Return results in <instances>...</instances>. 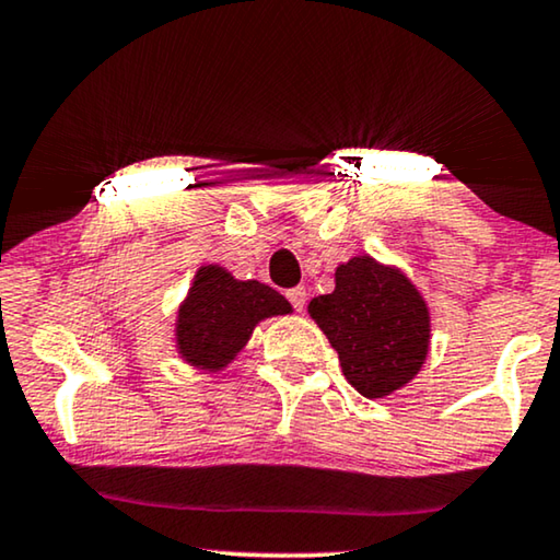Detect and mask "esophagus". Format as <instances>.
Masks as SVG:
<instances>
[{"mask_svg": "<svg viewBox=\"0 0 560 560\" xmlns=\"http://www.w3.org/2000/svg\"><path fill=\"white\" fill-rule=\"evenodd\" d=\"M287 299H289L291 306H294L296 312H302V310H304V304H306V289H304V287H294V289H289V291H287Z\"/></svg>", "mask_w": 560, "mask_h": 560, "instance_id": "34e87169", "label": "esophagus"}]
</instances>
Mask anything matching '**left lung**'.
I'll return each mask as SVG.
<instances>
[{
  "label": "left lung",
  "mask_w": 560,
  "mask_h": 560,
  "mask_svg": "<svg viewBox=\"0 0 560 560\" xmlns=\"http://www.w3.org/2000/svg\"><path fill=\"white\" fill-rule=\"evenodd\" d=\"M312 319L365 398H383L419 373L429 352V310L398 269L355 256L335 273V291L310 302Z\"/></svg>",
  "instance_id": "obj_1"
}]
</instances>
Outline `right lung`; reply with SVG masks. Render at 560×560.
I'll return each instance as SVG.
<instances>
[{
    "instance_id": "right-lung-1",
    "label": "right lung",
    "mask_w": 560,
    "mask_h": 560,
    "mask_svg": "<svg viewBox=\"0 0 560 560\" xmlns=\"http://www.w3.org/2000/svg\"><path fill=\"white\" fill-rule=\"evenodd\" d=\"M291 312L277 289L238 281L220 266H202L179 306L177 348L202 370H220L241 352L258 322Z\"/></svg>"
}]
</instances>
